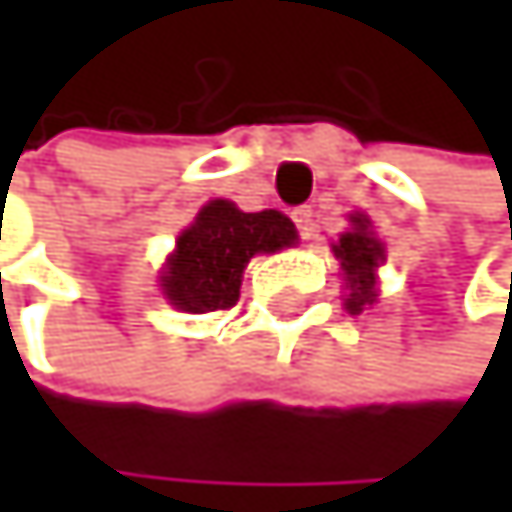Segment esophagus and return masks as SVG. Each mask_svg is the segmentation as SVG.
Listing matches in <instances>:
<instances>
[{
	"label": "esophagus",
	"mask_w": 512,
	"mask_h": 512,
	"mask_svg": "<svg viewBox=\"0 0 512 512\" xmlns=\"http://www.w3.org/2000/svg\"><path fill=\"white\" fill-rule=\"evenodd\" d=\"M294 224H298V233L304 236V239H313L316 236V211L310 208V205H301V208H294Z\"/></svg>",
	"instance_id": "1"
}]
</instances>
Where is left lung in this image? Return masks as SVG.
I'll return each instance as SVG.
<instances>
[{
    "mask_svg": "<svg viewBox=\"0 0 512 512\" xmlns=\"http://www.w3.org/2000/svg\"><path fill=\"white\" fill-rule=\"evenodd\" d=\"M334 254L341 258L344 276H347V310L362 313L365 304L378 298L375 294V270L384 261V245L371 236L365 218H353V230L344 233L334 245Z\"/></svg>",
    "mask_w": 512,
    "mask_h": 512,
    "instance_id": "1",
    "label": "left lung"
}]
</instances>
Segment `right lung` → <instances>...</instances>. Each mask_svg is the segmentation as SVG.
<instances>
[{
    "label": "right lung",
    "instance_id": "obj_1",
    "mask_svg": "<svg viewBox=\"0 0 512 512\" xmlns=\"http://www.w3.org/2000/svg\"><path fill=\"white\" fill-rule=\"evenodd\" d=\"M298 239L279 211H239L227 199L208 202L162 273L165 298L187 313H218L239 301L245 264L261 251H279Z\"/></svg>",
    "mask_w": 512,
    "mask_h": 512
}]
</instances>
